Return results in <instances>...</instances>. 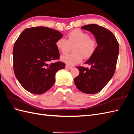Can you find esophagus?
Masks as SVG:
<instances>
[{"label":"esophagus","mask_w":134,"mask_h":134,"mask_svg":"<svg viewBox=\"0 0 134 134\" xmlns=\"http://www.w3.org/2000/svg\"><path fill=\"white\" fill-rule=\"evenodd\" d=\"M66 68L67 70H71L72 69V67H70V66H66Z\"/></svg>","instance_id":"34e87169"}]
</instances>
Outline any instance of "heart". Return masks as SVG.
Wrapping results in <instances>:
<instances>
[{
	"label": "heart",
	"instance_id": "obj_1",
	"mask_svg": "<svg viewBox=\"0 0 134 134\" xmlns=\"http://www.w3.org/2000/svg\"><path fill=\"white\" fill-rule=\"evenodd\" d=\"M67 39L63 38L58 39L55 43L56 47L62 54L70 51L73 47L74 52L62 55L60 60L67 66H73L80 63L83 58L88 59L95 53L97 43L94 39L90 38L88 34L75 29L67 34Z\"/></svg>",
	"mask_w": 134,
	"mask_h": 134
}]
</instances>
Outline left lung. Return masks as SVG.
Masks as SVG:
<instances>
[{
  "instance_id": "1",
  "label": "left lung",
  "mask_w": 134,
  "mask_h": 134,
  "mask_svg": "<svg viewBox=\"0 0 134 134\" xmlns=\"http://www.w3.org/2000/svg\"><path fill=\"white\" fill-rule=\"evenodd\" d=\"M81 29L93 34L98 46L94 55L85 63L91 68L77 67L79 75L74 80L80 91L94 94L100 92L114 75L119 52V43L110 31L98 24L86 25Z\"/></svg>"
}]
</instances>
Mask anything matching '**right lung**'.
<instances>
[{
	"instance_id": "add662e5",
	"label": "right lung",
	"mask_w": 134,
	"mask_h": 134,
	"mask_svg": "<svg viewBox=\"0 0 134 134\" xmlns=\"http://www.w3.org/2000/svg\"><path fill=\"white\" fill-rule=\"evenodd\" d=\"M63 35L58 31L46 27L25 29L15 42L13 64L16 79L23 87L34 94H42L54 85L55 75L65 64L57 62L59 52L57 40Z\"/></svg>"
}]
</instances>
